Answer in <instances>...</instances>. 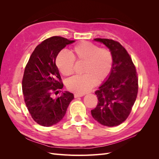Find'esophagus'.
Instances as JSON below:
<instances>
[{"instance_id":"obj_1","label":"esophagus","mask_w":159,"mask_h":159,"mask_svg":"<svg viewBox=\"0 0 159 159\" xmlns=\"http://www.w3.org/2000/svg\"><path fill=\"white\" fill-rule=\"evenodd\" d=\"M82 96H84L83 94H78V93L74 94V98H79V97H82Z\"/></svg>"}]
</instances>
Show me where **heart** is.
<instances>
[{
  "instance_id": "obj_1",
  "label": "heart",
  "mask_w": 159,
  "mask_h": 159,
  "mask_svg": "<svg viewBox=\"0 0 159 159\" xmlns=\"http://www.w3.org/2000/svg\"><path fill=\"white\" fill-rule=\"evenodd\" d=\"M68 54L61 51L57 54L56 63L64 75L73 74L75 61H85L82 75L71 77L66 81L68 89L78 94H84L92 89L97 81L102 82L109 76L113 66V56L108 49L90 42L84 41L72 48Z\"/></svg>"
}]
</instances>
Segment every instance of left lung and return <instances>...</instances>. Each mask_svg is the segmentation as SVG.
Returning a JSON list of instances; mask_svg holds the SVG:
<instances>
[{
  "instance_id": "8db88e82",
  "label": "left lung",
  "mask_w": 159,
  "mask_h": 159,
  "mask_svg": "<svg viewBox=\"0 0 159 159\" xmlns=\"http://www.w3.org/2000/svg\"><path fill=\"white\" fill-rule=\"evenodd\" d=\"M103 43L113 56L111 72L104 84L95 91L97 106L91 111L93 119L107 127L117 126L131 113L138 93V76L131 56L117 41L95 38Z\"/></svg>"
}]
</instances>
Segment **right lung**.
Segmentation results:
<instances>
[{"label":"right lung","mask_w":159,"mask_h":159,"mask_svg":"<svg viewBox=\"0 0 159 159\" xmlns=\"http://www.w3.org/2000/svg\"><path fill=\"white\" fill-rule=\"evenodd\" d=\"M61 36H52L38 45L25 67L22 78V92L28 111L34 121L50 127L63 119L74 94L62 92L63 88L56 59L66 45L74 42Z\"/></svg>","instance_id":"add662e5"}]
</instances>
